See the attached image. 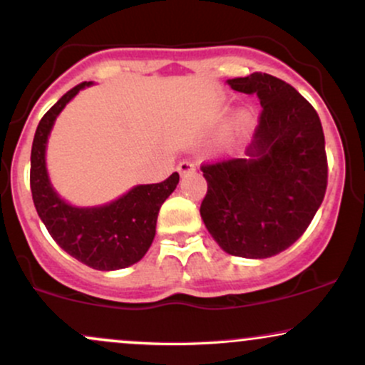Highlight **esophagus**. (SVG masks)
<instances>
[{"mask_svg":"<svg viewBox=\"0 0 365 365\" xmlns=\"http://www.w3.org/2000/svg\"><path fill=\"white\" fill-rule=\"evenodd\" d=\"M178 171H180V175H183V177H185V175H190V173H194L195 171V165L192 161H182L178 165Z\"/></svg>","mask_w":365,"mask_h":365,"instance_id":"obj_1","label":"esophagus"}]
</instances>
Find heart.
<instances>
[{
  "instance_id": "heart-1",
  "label": "heart",
  "mask_w": 365,
  "mask_h": 365,
  "mask_svg": "<svg viewBox=\"0 0 365 365\" xmlns=\"http://www.w3.org/2000/svg\"><path fill=\"white\" fill-rule=\"evenodd\" d=\"M255 121V110L252 106H244L235 113L232 121V135L233 137H242L245 133H249L254 127Z\"/></svg>"
}]
</instances>
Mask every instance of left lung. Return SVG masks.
<instances>
[{"instance_id":"left-lung-1","label":"left lung","mask_w":365,"mask_h":365,"mask_svg":"<svg viewBox=\"0 0 365 365\" xmlns=\"http://www.w3.org/2000/svg\"><path fill=\"white\" fill-rule=\"evenodd\" d=\"M257 94L262 113L245 158L202 166L200 217L226 254L266 259L295 244L316 216L328 183L317 113L290 83L269 73L226 81Z\"/></svg>"}]
</instances>
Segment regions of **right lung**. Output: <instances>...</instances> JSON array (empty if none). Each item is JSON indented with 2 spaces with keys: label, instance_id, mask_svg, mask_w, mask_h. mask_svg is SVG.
<instances>
[{
  "label": "right lung",
  "instance_id": "add662e5",
  "mask_svg": "<svg viewBox=\"0 0 365 365\" xmlns=\"http://www.w3.org/2000/svg\"><path fill=\"white\" fill-rule=\"evenodd\" d=\"M92 82H82L65 96L39 121L31 153V190L41 221L53 240L72 257L99 271H116L144 257L156 235V221L163 202L173 194L180 175L161 183L135 185L101 206H73L54 190L46 168V148L58 115L75 96Z\"/></svg>",
  "mask_w": 365,
  "mask_h": 365
}]
</instances>
